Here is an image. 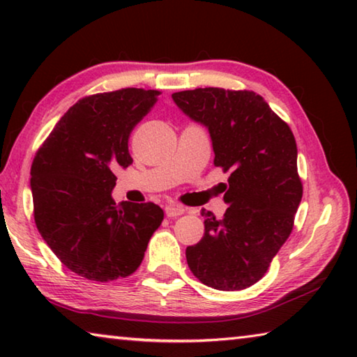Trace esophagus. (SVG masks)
<instances>
[{"instance_id":"obj_1","label":"esophagus","mask_w":357,"mask_h":357,"mask_svg":"<svg viewBox=\"0 0 357 357\" xmlns=\"http://www.w3.org/2000/svg\"><path fill=\"white\" fill-rule=\"evenodd\" d=\"M184 206H181V204H167L165 206V214L168 217H178L181 214H184Z\"/></svg>"}]
</instances>
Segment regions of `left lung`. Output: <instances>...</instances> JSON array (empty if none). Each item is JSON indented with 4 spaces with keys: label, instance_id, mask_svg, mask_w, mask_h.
I'll return each instance as SVG.
<instances>
[{
    "label": "left lung",
    "instance_id": "left-lung-1",
    "mask_svg": "<svg viewBox=\"0 0 357 357\" xmlns=\"http://www.w3.org/2000/svg\"><path fill=\"white\" fill-rule=\"evenodd\" d=\"M172 98L208 129L214 165L229 172L223 219L202 211L204 236L185 249L187 264L211 288L252 287L288 239L302 198L293 132L253 91L198 88Z\"/></svg>",
    "mask_w": 357,
    "mask_h": 357
}]
</instances>
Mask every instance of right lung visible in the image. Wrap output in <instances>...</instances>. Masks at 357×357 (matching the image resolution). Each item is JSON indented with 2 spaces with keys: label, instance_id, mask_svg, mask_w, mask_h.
<instances>
[{
  "label": "right lung",
  "instance_id": "add662e5",
  "mask_svg": "<svg viewBox=\"0 0 357 357\" xmlns=\"http://www.w3.org/2000/svg\"><path fill=\"white\" fill-rule=\"evenodd\" d=\"M159 91L126 88L78 100L31 167L34 220L72 273L108 282L135 273L164 220L154 203H114V172L129 167V135Z\"/></svg>",
  "mask_w": 357,
  "mask_h": 357
}]
</instances>
